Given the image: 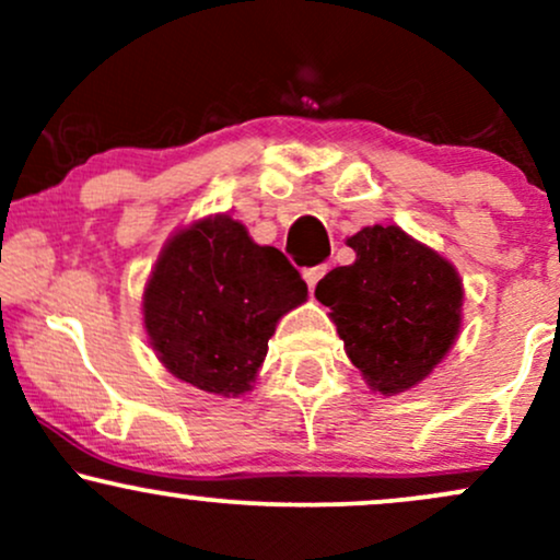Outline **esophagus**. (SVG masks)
Listing matches in <instances>:
<instances>
[{"mask_svg":"<svg viewBox=\"0 0 560 560\" xmlns=\"http://www.w3.org/2000/svg\"><path fill=\"white\" fill-rule=\"evenodd\" d=\"M324 276H326V266H313V268H305V271H302V279L307 281V287L311 289H316V284L324 279Z\"/></svg>","mask_w":560,"mask_h":560,"instance_id":"obj_1","label":"esophagus"}]
</instances>
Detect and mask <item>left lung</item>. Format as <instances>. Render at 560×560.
<instances>
[{"mask_svg":"<svg viewBox=\"0 0 560 560\" xmlns=\"http://www.w3.org/2000/svg\"><path fill=\"white\" fill-rule=\"evenodd\" d=\"M347 244L355 262L326 273L316 298L365 384L397 395L432 374L458 339L464 284L453 262L400 226H365Z\"/></svg>","mask_w":560,"mask_h":560,"instance_id":"obj_1","label":"left lung"}]
</instances>
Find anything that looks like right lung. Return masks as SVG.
Wrapping results in <instances>:
<instances>
[{"mask_svg":"<svg viewBox=\"0 0 560 560\" xmlns=\"http://www.w3.org/2000/svg\"><path fill=\"white\" fill-rule=\"evenodd\" d=\"M307 284L276 247H260L229 215L171 236L144 289V329L173 376L210 395L253 389L268 339Z\"/></svg>","mask_w":560,"mask_h":560,"instance_id":"obj_1","label":"right lung"}]
</instances>
